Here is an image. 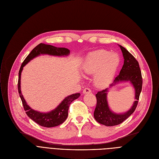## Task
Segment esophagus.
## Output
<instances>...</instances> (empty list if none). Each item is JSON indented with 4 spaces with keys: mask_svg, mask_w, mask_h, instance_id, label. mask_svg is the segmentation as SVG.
Wrapping results in <instances>:
<instances>
[{
    "mask_svg": "<svg viewBox=\"0 0 159 159\" xmlns=\"http://www.w3.org/2000/svg\"><path fill=\"white\" fill-rule=\"evenodd\" d=\"M91 92V89L88 88H86L84 89V90H83V93H84V94L85 93H89Z\"/></svg>",
    "mask_w": 159,
    "mask_h": 159,
    "instance_id": "esophagus-1",
    "label": "esophagus"
}]
</instances>
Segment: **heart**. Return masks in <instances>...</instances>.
<instances>
[{
  "label": "heart",
  "instance_id": "1",
  "mask_svg": "<svg viewBox=\"0 0 159 159\" xmlns=\"http://www.w3.org/2000/svg\"><path fill=\"white\" fill-rule=\"evenodd\" d=\"M120 61L118 53L100 50L88 55L82 68L86 74H95V84L103 88L112 81Z\"/></svg>",
  "mask_w": 159,
  "mask_h": 159
}]
</instances>
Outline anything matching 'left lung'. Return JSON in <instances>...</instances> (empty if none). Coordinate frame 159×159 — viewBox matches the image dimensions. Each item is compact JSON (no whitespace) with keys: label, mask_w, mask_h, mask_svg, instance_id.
I'll return each mask as SVG.
<instances>
[{"label":"left lung","mask_w":159,"mask_h":159,"mask_svg":"<svg viewBox=\"0 0 159 159\" xmlns=\"http://www.w3.org/2000/svg\"><path fill=\"white\" fill-rule=\"evenodd\" d=\"M119 46L124 57V64L119 75L115 77L110 88L121 82H129L135 89V101L128 111L117 114L111 111L107 104V94L109 88L98 91L95 95L97 105L94 111V117L98 123L106 126H113L121 124L135 111L143 86V78L138 61L126 48L120 45Z\"/></svg>","instance_id":"1"}]
</instances>
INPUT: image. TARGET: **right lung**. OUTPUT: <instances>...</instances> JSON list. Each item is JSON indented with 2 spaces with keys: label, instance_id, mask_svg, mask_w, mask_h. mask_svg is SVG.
I'll use <instances>...</instances> for the list:
<instances>
[{
  "label": "right lung",
  "instance_id": "add662e5",
  "mask_svg": "<svg viewBox=\"0 0 159 159\" xmlns=\"http://www.w3.org/2000/svg\"><path fill=\"white\" fill-rule=\"evenodd\" d=\"M70 53V51L67 48H57L52 45L40 43L35 48L33 49L30 53L25 58V60L20 66L19 72L18 91L23 104L24 109L26 111V113L29 117L41 126L52 128L57 126L58 125L62 124L66 120L67 117H68V109L70 104L74 100L78 98L80 96V94L78 93L66 97L55 109L48 113H41L33 110L27 104L21 93L20 77L23 67L28 64L31 60H32L33 58H34L35 57L41 54H47L54 56H68Z\"/></svg>",
  "mask_w": 159,
  "mask_h": 159
}]
</instances>
